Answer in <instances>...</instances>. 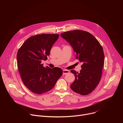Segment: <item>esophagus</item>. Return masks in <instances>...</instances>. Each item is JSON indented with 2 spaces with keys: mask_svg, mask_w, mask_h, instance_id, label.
Here are the masks:
<instances>
[{
  "mask_svg": "<svg viewBox=\"0 0 123 123\" xmlns=\"http://www.w3.org/2000/svg\"><path fill=\"white\" fill-rule=\"evenodd\" d=\"M69 73V71H68V70H66V69H64V70H63V74L64 75L66 74H67Z\"/></svg>",
  "mask_w": 123,
  "mask_h": 123,
  "instance_id": "1",
  "label": "esophagus"
}]
</instances>
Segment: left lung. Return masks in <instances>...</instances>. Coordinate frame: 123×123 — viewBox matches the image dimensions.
Instances as JSON below:
<instances>
[{"mask_svg": "<svg viewBox=\"0 0 123 123\" xmlns=\"http://www.w3.org/2000/svg\"><path fill=\"white\" fill-rule=\"evenodd\" d=\"M61 37L71 45L76 58L81 63L79 73L71 72L75 76L71 89L82 95L91 93L99 84L104 63L103 49L98 41L89 32L74 30L61 33Z\"/></svg>", "mask_w": 123, "mask_h": 123, "instance_id": "1", "label": "left lung"}]
</instances>
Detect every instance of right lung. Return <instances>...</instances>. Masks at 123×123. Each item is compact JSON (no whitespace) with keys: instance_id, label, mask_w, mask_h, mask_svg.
<instances>
[{"instance_id":"right-lung-1","label":"right lung","mask_w":123,"mask_h":123,"mask_svg":"<svg viewBox=\"0 0 123 123\" xmlns=\"http://www.w3.org/2000/svg\"><path fill=\"white\" fill-rule=\"evenodd\" d=\"M59 34H42L27 39L19 49L17 62L22 80L33 93L41 94L51 90L63 74L62 69L43 67Z\"/></svg>"}]
</instances>
